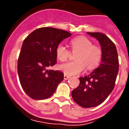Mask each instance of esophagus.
<instances>
[{"instance_id": "34e87169", "label": "esophagus", "mask_w": 129, "mask_h": 129, "mask_svg": "<svg viewBox=\"0 0 129 129\" xmlns=\"http://www.w3.org/2000/svg\"><path fill=\"white\" fill-rule=\"evenodd\" d=\"M68 79H70V76H67V75L66 74L64 75V80H68Z\"/></svg>"}]
</instances>
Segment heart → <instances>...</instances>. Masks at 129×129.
Returning <instances> with one entry per match:
<instances>
[{
	"label": "heart",
	"mask_w": 129,
	"mask_h": 129,
	"mask_svg": "<svg viewBox=\"0 0 129 129\" xmlns=\"http://www.w3.org/2000/svg\"><path fill=\"white\" fill-rule=\"evenodd\" d=\"M73 52H77L75 61L68 62L59 66V69L66 75L74 76L85 70L92 69L98 65L102 57V50L96 45H93L90 40L85 37H78L70 41ZM57 57L61 61H67L70 51L62 44H58L56 48Z\"/></svg>",
	"instance_id": "1"
}]
</instances>
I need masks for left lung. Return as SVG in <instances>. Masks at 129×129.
<instances>
[{
	"mask_svg": "<svg viewBox=\"0 0 129 129\" xmlns=\"http://www.w3.org/2000/svg\"><path fill=\"white\" fill-rule=\"evenodd\" d=\"M99 41L102 50L101 62L88 76L79 77L80 83L72 92L76 103L84 108L100 105L113 90L119 70V60L114 43L102 33L87 32Z\"/></svg>",
	"mask_w": 129,
	"mask_h": 129,
	"instance_id": "left-lung-1",
	"label": "left lung"
}]
</instances>
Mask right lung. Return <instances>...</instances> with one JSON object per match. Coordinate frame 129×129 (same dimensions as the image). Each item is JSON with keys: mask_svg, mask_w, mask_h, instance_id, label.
<instances>
[{"mask_svg": "<svg viewBox=\"0 0 129 129\" xmlns=\"http://www.w3.org/2000/svg\"><path fill=\"white\" fill-rule=\"evenodd\" d=\"M72 34L50 27L38 28L24 39L19 54L17 71L26 94L34 100L48 98L64 78L63 73L49 70L57 62L56 48Z\"/></svg>", "mask_w": 129, "mask_h": 129, "instance_id": "1", "label": "right lung"}]
</instances>
